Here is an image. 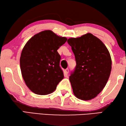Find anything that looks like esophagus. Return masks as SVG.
Listing matches in <instances>:
<instances>
[{"label": "esophagus", "mask_w": 126, "mask_h": 126, "mask_svg": "<svg viewBox=\"0 0 126 126\" xmlns=\"http://www.w3.org/2000/svg\"><path fill=\"white\" fill-rule=\"evenodd\" d=\"M68 73H69V69H66L65 70H64V75L66 76Z\"/></svg>", "instance_id": "esophagus-1"}]
</instances>
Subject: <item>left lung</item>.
I'll return each instance as SVG.
<instances>
[{
  "mask_svg": "<svg viewBox=\"0 0 126 126\" xmlns=\"http://www.w3.org/2000/svg\"><path fill=\"white\" fill-rule=\"evenodd\" d=\"M67 42L76 62L69 77L73 93L82 100H92L103 90L110 76V53L103 42L90 33Z\"/></svg>",
  "mask_w": 126,
  "mask_h": 126,
  "instance_id": "obj_1",
  "label": "left lung"
}]
</instances>
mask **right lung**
<instances>
[{"mask_svg":"<svg viewBox=\"0 0 126 126\" xmlns=\"http://www.w3.org/2000/svg\"><path fill=\"white\" fill-rule=\"evenodd\" d=\"M66 41L65 37L45 30L34 35L26 43L21 53L20 66L25 84L33 93L49 94L64 78L57 50Z\"/></svg>","mask_w":126,"mask_h":126,"instance_id":"right-lung-1","label":"right lung"}]
</instances>
